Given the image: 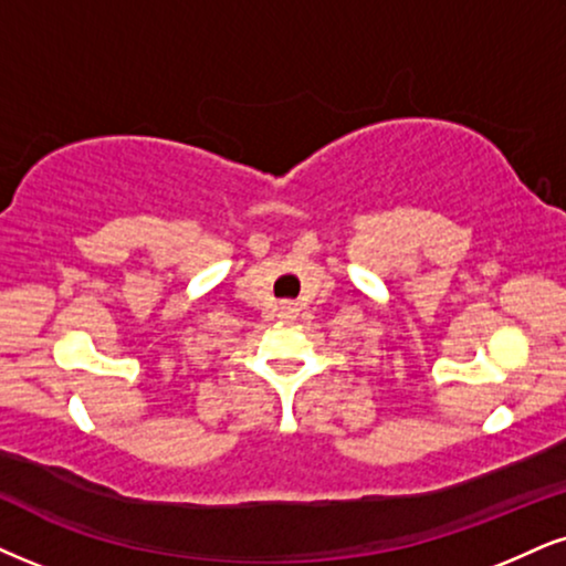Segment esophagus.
I'll list each match as a JSON object with an SVG mask.
<instances>
[{"label":"esophagus","mask_w":566,"mask_h":566,"mask_svg":"<svg viewBox=\"0 0 566 566\" xmlns=\"http://www.w3.org/2000/svg\"><path fill=\"white\" fill-rule=\"evenodd\" d=\"M281 317L285 319V323H294V319L298 317V304L296 302H283L281 304Z\"/></svg>","instance_id":"1"}]
</instances>
